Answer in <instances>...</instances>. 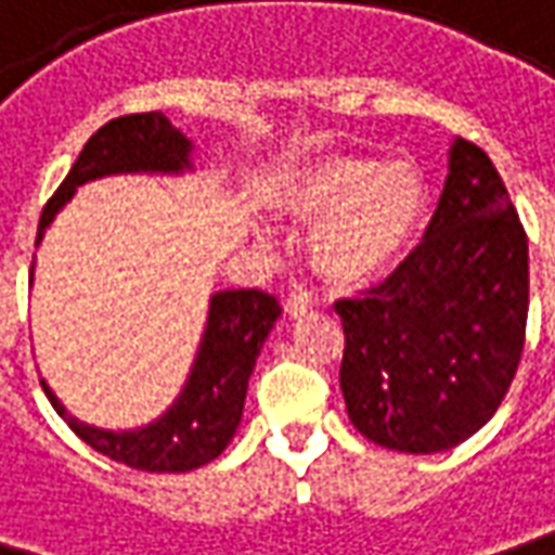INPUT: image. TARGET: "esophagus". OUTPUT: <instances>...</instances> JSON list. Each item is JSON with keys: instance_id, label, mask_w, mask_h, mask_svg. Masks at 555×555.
<instances>
[{"instance_id": "obj_1", "label": "esophagus", "mask_w": 555, "mask_h": 555, "mask_svg": "<svg viewBox=\"0 0 555 555\" xmlns=\"http://www.w3.org/2000/svg\"><path fill=\"white\" fill-rule=\"evenodd\" d=\"M312 304H315L312 294L304 292V288H294V292L288 294V300H285V309H288V315L297 319V315H307L309 309H312Z\"/></svg>"}]
</instances>
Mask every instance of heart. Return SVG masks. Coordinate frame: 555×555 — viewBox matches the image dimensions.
I'll list each match as a JSON object with an SVG mask.
<instances>
[{
    "label": "heart",
    "mask_w": 555,
    "mask_h": 555,
    "mask_svg": "<svg viewBox=\"0 0 555 555\" xmlns=\"http://www.w3.org/2000/svg\"><path fill=\"white\" fill-rule=\"evenodd\" d=\"M279 203L312 224L309 261L327 282L367 285L395 270L420 236L428 188L406 160L331 154L300 169Z\"/></svg>",
    "instance_id": "heart-1"
}]
</instances>
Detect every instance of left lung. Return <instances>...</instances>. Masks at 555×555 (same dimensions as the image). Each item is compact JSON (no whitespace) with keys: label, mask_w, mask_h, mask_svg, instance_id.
Returning <instances> with one entry per match:
<instances>
[{"label":"left lung","mask_w":555,"mask_h":555,"mask_svg":"<svg viewBox=\"0 0 555 555\" xmlns=\"http://www.w3.org/2000/svg\"><path fill=\"white\" fill-rule=\"evenodd\" d=\"M334 309L346 413L367 440L428 455L495 416L526 343L529 240L483 149L452 142L420 246L383 285Z\"/></svg>","instance_id":"8db88e82"}]
</instances>
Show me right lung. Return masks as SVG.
Wrapping results in <instances>:
<instances>
[{
	"instance_id": "right-lung-1",
	"label": "right lung",
	"mask_w": 555,
	"mask_h": 555,
	"mask_svg": "<svg viewBox=\"0 0 555 555\" xmlns=\"http://www.w3.org/2000/svg\"><path fill=\"white\" fill-rule=\"evenodd\" d=\"M191 151L194 142L179 127H172V120L164 112H142V115L108 120L90 135L85 151L72 164L69 176L56 188L54 197L48 199L39 218L36 246L41 243L44 230L51 228L56 212L75 197L81 184L105 176H124V172L182 176L194 169ZM282 307L273 294L258 288L215 292L209 297V315L199 337L197 356L179 398L169 404L164 416H157L142 428L108 431L88 425L60 404V398L44 379L41 388L72 431L88 447L108 455L112 462L151 474L194 470L218 459L236 435L246 406L248 376L255 371L263 340L273 331Z\"/></svg>"
}]
</instances>
